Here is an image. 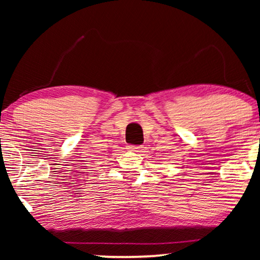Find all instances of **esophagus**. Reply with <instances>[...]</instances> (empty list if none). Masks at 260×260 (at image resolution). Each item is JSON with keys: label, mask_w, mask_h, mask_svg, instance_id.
<instances>
[{"label": "esophagus", "mask_w": 260, "mask_h": 260, "mask_svg": "<svg viewBox=\"0 0 260 260\" xmlns=\"http://www.w3.org/2000/svg\"><path fill=\"white\" fill-rule=\"evenodd\" d=\"M129 150L135 151V152H140L142 150V145H129Z\"/></svg>", "instance_id": "esophagus-1"}]
</instances>
